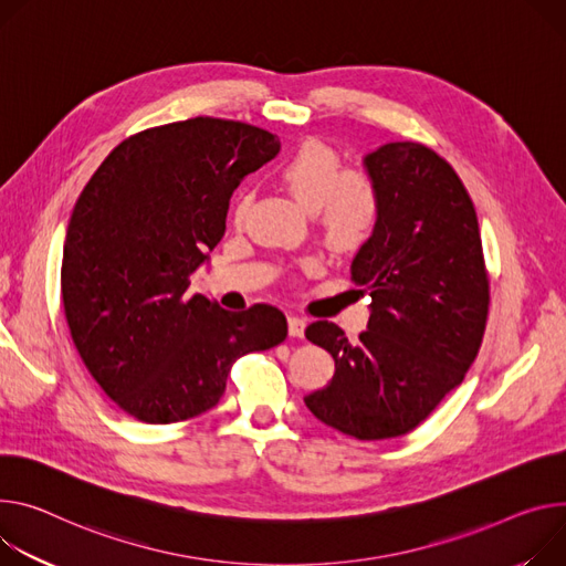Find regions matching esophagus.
Returning a JSON list of instances; mask_svg holds the SVG:
<instances>
[{"instance_id": "34e87169", "label": "esophagus", "mask_w": 566, "mask_h": 566, "mask_svg": "<svg viewBox=\"0 0 566 566\" xmlns=\"http://www.w3.org/2000/svg\"><path fill=\"white\" fill-rule=\"evenodd\" d=\"M304 327H306V323H304L302 318L289 316V334H291L293 338H302V336H304Z\"/></svg>"}]
</instances>
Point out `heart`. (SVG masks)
<instances>
[{
	"instance_id": "obj_1",
	"label": "heart",
	"mask_w": 566,
	"mask_h": 566,
	"mask_svg": "<svg viewBox=\"0 0 566 566\" xmlns=\"http://www.w3.org/2000/svg\"><path fill=\"white\" fill-rule=\"evenodd\" d=\"M282 187L314 212L325 243L336 252H354L368 243L379 217V196L361 171H343L338 153L321 139H306L277 165ZM248 198H239L237 214Z\"/></svg>"
}]
</instances>
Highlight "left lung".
Masks as SVG:
<instances>
[{
  "mask_svg": "<svg viewBox=\"0 0 566 566\" xmlns=\"http://www.w3.org/2000/svg\"><path fill=\"white\" fill-rule=\"evenodd\" d=\"M364 167L379 217L352 260V282L370 295L368 329L349 343L334 323L306 327L336 370L304 403L345 436L386 440L413 431L465 379L483 340L490 284L474 202L438 153L388 142Z\"/></svg>",
  "mask_w": 566,
  "mask_h": 566,
  "instance_id": "1",
  "label": "left lung"
}]
</instances>
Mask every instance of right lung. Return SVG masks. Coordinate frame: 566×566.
<instances>
[{
	"mask_svg": "<svg viewBox=\"0 0 566 566\" xmlns=\"http://www.w3.org/2000/svg\"><path fill=\"white\" fill-rule=\"evenodd\" d=\"M277 153L264 128L193 117L124 139L81 191L63 245L65 318L85 368L128 416L196 418L219 403L239 356L286 338L277 306L226 312L189 293L232 191Z\"/></svg>",
	"mask_w": 566,
	"mask_h": 566,
	"instance_id": "right-lung-1",
	"label": "right lung"
}]
</instances>
